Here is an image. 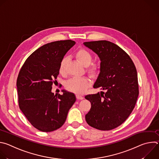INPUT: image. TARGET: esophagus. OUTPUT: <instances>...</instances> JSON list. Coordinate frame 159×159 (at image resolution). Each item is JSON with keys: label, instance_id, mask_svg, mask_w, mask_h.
Here are the masks:
<instances>
[{"label": "esophagus", "instance_id": "34e87169", "mask_svg": "<svg viewBox=\"0 0 159 159\" xmlns=\"http://www.w3.org/2000/svg\"><path fill=\"white\" fill-rule=\"evenodd\" d=\"M76 98H77V99H79V100H82V99H84V97H82V96H80V95H79V94H77V95H76Z\"/></svg>", "mask_w": 159, "mask_h": 159}]
</instances>
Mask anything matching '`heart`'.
<instances>
[{"label": "heart", "mask_w": 159, "mask_h": 159, "mask_svg": "<svg viewBox=\"0 0 159 159\" xmlns=\"http://www.w3.org/2000/svg\"><path fill=\"white\" fill-rule=\"evenodd\" d=\"M75 57L81 64L87 67V71L90 75L96 77L99 74L101 70V64L99 63H91L93 56L85 48L78 50L75 53ZM67 62V57H63L61 60L59 65V72L60 74H65V68ZM90 84L91 81L87 77H74L65 83V87L69 91L81 94L85 91Z\"/></svg>", "instance_id": "1"}]
</instances>
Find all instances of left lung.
<instances>
[{
    "label": "left lung",
    "instance_id": "1",
    "mask_svg": "<svg viewBox=\"0 0 159 159\" xmlns=\"http://www.w3.org/2000/svg\"><path fill=\"white\" fill-rule=\"evenodd\" d=\"M84 44L101 60V70L94 88L106 92L85 97L91 103L85 120L98 129L111 130L125 121L135 106L139 94L137 69L129 56L115 43L101 40Z\"/></svg>",
    "mask_w": 159,
    "mask_h": 159
}]
</instances>
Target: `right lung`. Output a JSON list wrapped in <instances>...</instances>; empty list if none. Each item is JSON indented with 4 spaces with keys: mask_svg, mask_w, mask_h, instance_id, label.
<instances>
[{
    "mask_svg": "<svg viewBox=\"0 0 159 159\" xmlns=\"http://www.w3.org/2000/svg\"><path fill=\"white\" fill-rule=\"evenodd\" d=\"M75 44L67 39L44 44L26 59L19 71L16 84L19 108L39 131L50 132L60 128L76 101L74 94L65 90L62 95L52 93L60 62Z\"/></svg>",
    "mask_w": 159,
    "mask_h": 159,
    "instance_id": "obj_1",
    "label": "right lung"
}]
</instances>
